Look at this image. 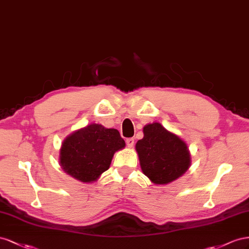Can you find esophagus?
Listing matches in <instances>:
<instances>
[{
    "instance_id": "esophagus-1",
    "label": "esophagus",
    "mask_w": 249,
    "mask_h": 249,
    "mask_svg": "<svg viewBox=\"0 0 249 249\" xmlns=\"http://www.w3.org/2000/svg\"><path fill=\"white\" fill-rule=\"evenodd\" d=\"M126 144H127V146H128L129 148L133 147V145H134V139H133V138L127 139V140H126Z\"/></svg>"
}]
</instances>
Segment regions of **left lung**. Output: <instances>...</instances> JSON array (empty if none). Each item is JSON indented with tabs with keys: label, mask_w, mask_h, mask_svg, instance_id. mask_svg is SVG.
Returning a JSON list of instances; mask_svg holds the SVG:
<instances>
[{
	"label": "left lung",
	"mask_w": 249,
	"mask_h": 249,
	"mask_svg": "<svg viewBox=\"0 0 249 249\" xmlns=\"http://www.w3.org/2000/svg\"><path fill=\"white\" fill-rule=\"evenodd\" d=\"M144 138L136 149L143 173L156 184H166L178 178L190 166L186 143L169 132L160 123L144 127Z\"/></svg>",
	"instance_id": "1"
}]
</instances>
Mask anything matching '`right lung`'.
I'll return each instance as SVG.
<instances>
[{
	"label": "right lung",
	"instance_id": "right-lung-1",
	"mask_svg": "<svg viewBox=\"0 0 249 249\" xmlns=\"http://www.w3.org/2000/svg\"><path fill=\"white\" fill-rule=\"evenodd\" d=\"M125 146L120 132L90 124L68 137L60 150L62 169L82 182L96 180L110 166L116 151Z\"/></svg>",
	"mask_w": 249,
	"mask_h": 249
}]
</instances>
